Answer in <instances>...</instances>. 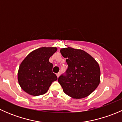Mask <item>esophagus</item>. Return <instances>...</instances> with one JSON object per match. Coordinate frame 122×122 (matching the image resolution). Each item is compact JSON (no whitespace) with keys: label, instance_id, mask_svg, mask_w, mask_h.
I'll list each match as a JSON object with an SVG mask.
<instances>
[{"label":"esophagus","instance_id":"34e87169","mask_svg":"<svg viewBox=\"0 0 122 122\" xmlns=\"http://www.w3.org/2000/svg\"><path fill=\"white\" fill-rule=\"evenodd\" d=\"M60 72H58V73L56 74V76H57L58 78V77H60Z\"/></svg>","mask_w":122,"mask_h":122}]
</instances>
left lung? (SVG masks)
<instances>
[{"label": "left lung", "mask_w": 122, "mask_h": 122, "mask_svg": "<svg viewBox=\"0 0 122 122\" xmlns=\"http://www.w3.org/2000/svg\"><path fill=\"white\" fill-rule=\"evenodd\" d=\"M60 52L66 58L68 68L58 79L64 92L76 99L85 98L93 93L100 82L98 62L90 54L71 47L62 48Z\"/></svg>", "instance_id": "left-lung-1"}]
</instances>
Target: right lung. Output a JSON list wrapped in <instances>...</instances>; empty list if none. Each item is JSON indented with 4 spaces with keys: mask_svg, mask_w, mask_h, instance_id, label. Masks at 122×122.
<instances>
[{
    "mask_svg": "<svg viewBox=\"0 0 122 122\" xmlns=\"http://www.w3.org/2000/svg\"><path fill=\"white\" fill-rule=\"evenodd\" d=\"M57 50L56 47H42L32 51L19 66L18 80L23 91L37 96L47 92L52 82L57 80L52 72L53 64L49 59Z\"/></svg>",
    "mask_w": 122,
    "mask_h": 122,
    "instance_id": "obj_1",
    "label": "right lung"
}]
</instances>
